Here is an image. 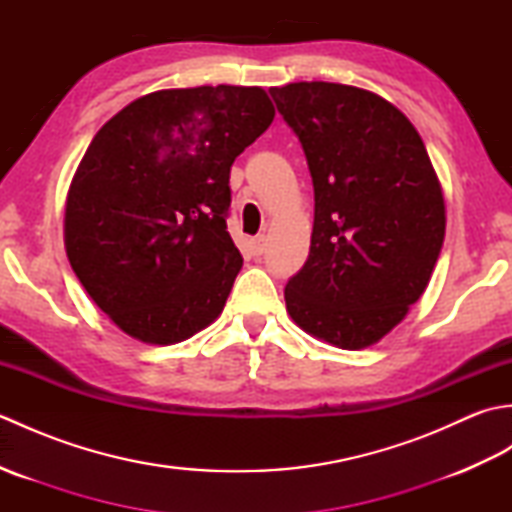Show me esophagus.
<instances>
[{
    "instance_id": "obj_1",
    "label": "esophagus",
    "mask_w": 512,
    "mask_h": 512,
    "mask_svg": "<svg viewBox=\"0 0 512 512\" xmlns=\"http://www.w3.org/2000/svg\"><path fill=\"white\" fill-rule=\"evenodd\" d=\"M250 250H253V255H264V250H266V237L264 235H257V237H253L250 239Z\"/></svg>"
}]
</instances>
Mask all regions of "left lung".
<instances>
[{
	"mask_svg": "<svg viewBox=\"0 0 512 512\" xmlns=\"http://www.w3.org/2000/svg\"><path fill=\"white\" fill-rule=\"evenodd\" d=\"M314 187L310 255L288 279L299 328L343 350L394 330L427 288L444 242V198L416 127L378 94L341 83L270 88Z\"/></svg>",
	"mask_w": 512,
	"mask_h": 512,
	"instance_id": "obj_1",
	"label": "left lung"
}]
</instances>
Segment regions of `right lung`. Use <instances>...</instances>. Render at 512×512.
Returning a JSON list of instances; mask_svg holds the SVG:
<instances>
[{"instance_id":"add662e5","label":"right lung","mask_w":512,"mask_h":512,"mask_svg":"<svg viewBox=\"0 0 512 512\" xmlns=\"http://www.w3.org/2000/svg\"><path fill=\"white\" fill-rule=\"evenodd\" d=\"M273 118L262 88L202 85L140 96L96 132L65 202V250L123 332L171 345L220 317L244 262L228 178Z\"/></svg>"}]
</instances>
